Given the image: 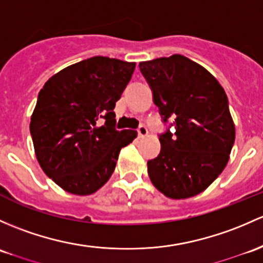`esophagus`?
Returning <instances> with one entry per match:
<instances>
[{"mask_svg": "<svg viewBox=\"0 0 263 263\" xmlns=\"http://www.w3.org/2000/svg\"><path fill=\"white\" fill-rule=\"evenodd\" d=\"M137 134H139V137H145L146 135L148 134V131L145 126H140L139 128H137Z\"/></svg>", "mask_w": 263, "mask_h": 263, "instance_id": "34e87169", "label": "esophagus"}]
</instances>
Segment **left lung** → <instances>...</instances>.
I'll return each instance as SVG.
<instances>
[{
  "label": "left lung",
  "instance_id": "1",
  "mask_svg": "<svg viewBox=\"0 0 263 263\" xmlns=\"http://www.w3.org/2000/svg\"><path fill=\"white\" fill-rule=\"evenodd\" d=\"M140 70L162 122L173 120L159 136L160 154L147 161L148 176L167 198L198 195L224 170L236 139L224 89L205 68L180 54L140 63Z\"/></svg>",
  "mask_w": 263,
  "mask_h": 263
}]
</instances>
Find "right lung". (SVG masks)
Instances as JSON below:
<instances>
[{
	"instance_id": "obj_1",
	"label": "right lung",
	"mask_w": 263,
	"mask_h": 263,
	"mask_svg": "<svg viewBox=\"0 0 263 263\" xmlns=\"http://www.w3.org/2000/svg\"><path fill=\"white\" fill-rule=\"evenodd\" d=\"M136 63L93 57L52 76L39 92L30 134L44 173L65 192L89 195L113 174L121 148L136 139L116 129V102ZM105 124L99 126L100 118Z\"/></svg>"
}]
</instances>
